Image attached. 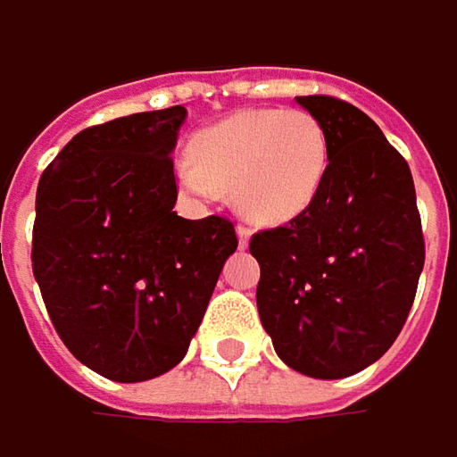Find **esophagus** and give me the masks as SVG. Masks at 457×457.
<instances>
[{"mask_svg": "<svg viewBox=\"0 0 457 457\" xmlns=\"http://www.w3.org/2000/svg\"><path fill=\"white\" fill-rule=\"evenodd\" d=\"M237 237H239V246L244 249V246L249 244V237H252V231H249L246 226H237Z\"/></svg>", "mask_w": 457, "mask_h": 457, "instance_id": "esophagus-1", "label": "esophagus"}]
</instances>
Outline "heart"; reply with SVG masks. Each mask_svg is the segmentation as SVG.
Listing matches in <instances>:
<instances>
[{
	"label": "heart",
	"mask_w": 457,
	"mask_h": 457,
	"mask_svg": "<svg viewBox=\"0 0 457 457\" xmlns=\"http://www.w3.org/2000/svg\"><path fill=\"white\" fill-rule=\"evenodd\" d=\"M329 170V141L306 110H241L190 141V162L177 167L193 197L234 190L244 218L280 226L311 208Z\"/></svg>",
	"instance_id": "1"
}]
</instances>
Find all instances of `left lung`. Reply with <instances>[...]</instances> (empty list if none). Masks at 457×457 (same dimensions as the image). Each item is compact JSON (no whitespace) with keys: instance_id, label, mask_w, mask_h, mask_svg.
Returning <instances> with one entry per match:
<instances>
[{"instance_id":"left-lung-1","label":"left lung","mask_w":457,"mask_h":457,"mask_svg":"<svg viewBox=\"0 0 457 457\" xmlns=\"http://www.w3.org/2000/svg\"><path fill=\"white\" fill-rule=\"evenodd\" d=\"M327 133L329 170L311 208L252 237L257 308L275 353L308 378H347L396 342L424 267L409 164L354 104L295 97Z\"/></svg>"}]
</instances>
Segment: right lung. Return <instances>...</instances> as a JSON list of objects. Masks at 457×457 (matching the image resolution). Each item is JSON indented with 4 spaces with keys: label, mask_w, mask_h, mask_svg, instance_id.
I'll return each mask as SVG.
<instances>
[{
    "label": "right lung",
    "mask_w": 457,
    "mask_h": 457,
    "mask_svg": "<svg viewBox=\"0 0 457 457\" xmlns=\"http://www.w3.org/2000/svg\"><path fill=\"white\" fill-rule=\"evenodd\" d=\"M182 104L84 128L43 171L35 195L33 275L58 337L118 383L171 370L203 321L223 262L228 218L171 208V151Z\"/></svg>",
    "instance_id": "add662e5"
}]
</instances>
